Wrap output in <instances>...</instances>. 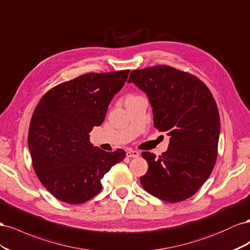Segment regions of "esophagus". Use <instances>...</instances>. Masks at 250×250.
I'll return each mask as SVG.
<instances>
[{"label": "esophagus", "mask_w": 250, "mask_h": 250, "mask_svg": "<svg viewBox=\"0 0 250 250\" xmlns=\"http://www.w3.org/2000/svg\"><path fill=\"white\" fill-rule=\"evenodd\" d=\"M140 155V153L138 151H133V149H129L126 151V157H130V158H136Z\"/></svg>", "instance_id": "34e87169"}]
</instances>
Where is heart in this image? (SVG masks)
<instances>
[{"label": "heart", "instance_id": "obj_1", "mask_svg": "<svg viewBox=\"0 0 250 250\" xmlns=\"http://www.w3.org/2000/svg\"><path fill=\"white\" fill-rule=\"evenodd\" d=\"M130 97H134V96H130Z\"/></svg>", "mask_w": 250, "mask_h": 250}]
</instances>
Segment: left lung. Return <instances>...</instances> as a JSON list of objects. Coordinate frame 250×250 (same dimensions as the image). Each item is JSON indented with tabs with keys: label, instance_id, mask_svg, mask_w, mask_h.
Wrapping results in <instances>:
<instances>
[{
	"label": "left lung",
	"instance_id": "8db88e82",
	"mask_svg": "<svg viewBox=\"0 0 250 250\" xmlns=\"http://www.w3.org/2000/svg\"><path fill=\"white\" fill-rule=\"evenodd\" d=\"M127 83L146 92L155 127L170 136L161 156L141 153L148 165L140 177L142 188L163 201L181 202L196 194L216 165L220 116L215 98L197 76L167 65L134 70Z\"/></svg>",
	"mask_w": 250,
	"mask_h": 250
}]
</instances>
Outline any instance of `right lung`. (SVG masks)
Here are the masks:
<instances>
[{
	"mask_svg": "<svg viewBox=\"0 0 250 250\" xmlns=\"http://www.w3.org/2000/svg\"><path fill=\"white\" fill-rule=\"evenodd\" d=\"M130 70L87 73L50 89L34 109L28 132L32 167L59 200L81 204L102 190L101 180L125 159L118 148L93 146L89 133L103 124L112 98Z\"/></svg>",
	"mask_w": 250,
	"mask_h": 250,
	"instance_id": "obj_1",
	"label": "right lung"
}]
</instances>
